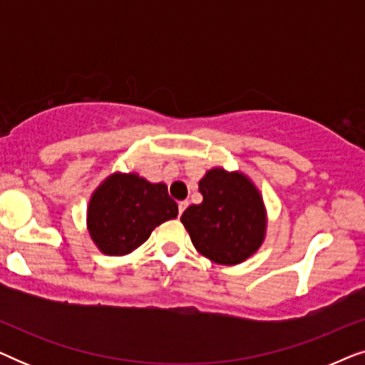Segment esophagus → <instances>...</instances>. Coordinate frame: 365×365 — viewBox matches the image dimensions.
Segmentation results:
<instances>
[{
    "label": "esophagus",
    "mask_w": 365,
    "mask_h": 365,
    "mask_svg": "<svg viewBox=\"0 0 365 365\" xmlns=\"http://www.w3.org/2000/svg\"><path fill=\"white\" fill-rule=\"evenodd\" d=\"M189 206V202L187 201H181L179 202V206H178V212H179V216H181V214L186 211V207Z\"/></svg>",
    "instance_id": "34e87169"
}]
</instances>
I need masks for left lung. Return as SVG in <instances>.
<instances>
[{"label":"left lung","instance_id":"obj_1","mask_svg":"<svg viewBox=\"0 0 365 365\" xmlns=\"http://www.w3.org/2000/svg\"><path fill=\"white\" fill-rule=\"evenodd\" d=\"M199 192L202 202L181 216L194 247L224 266L246 261L262 244L266 229L257 189L244 174L211 169L199 182Z\"/></svg>","mask_w":365,"mask_h":365}]
</instances>
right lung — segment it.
I'll return each mask as SVG.
<instances>
[{
	"mask_svg": "<svg viewBox=\"0 0 365 365\" xmlns=\"http://www.w3.org/2000/svg\"><path fill=\"white\" fill-rule=\"evenodd\" d=\"M178 217V204L166 184H151L136 174H114L93 194L88 229L99 251L123 256L141 246L153 229Z\"/></svg>",
	"mask_w": 365,
	"mask_h": 365,
	"instance_id": "obj_1",
	"label": "right lung"
}]
</instances>
